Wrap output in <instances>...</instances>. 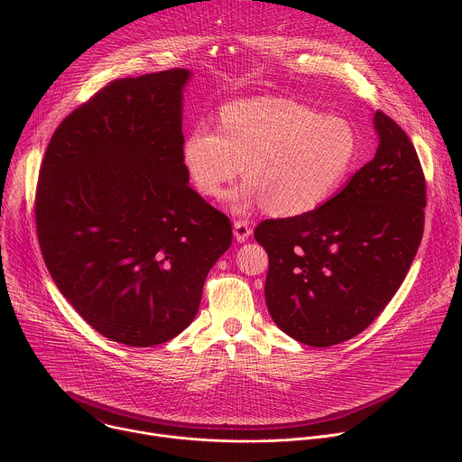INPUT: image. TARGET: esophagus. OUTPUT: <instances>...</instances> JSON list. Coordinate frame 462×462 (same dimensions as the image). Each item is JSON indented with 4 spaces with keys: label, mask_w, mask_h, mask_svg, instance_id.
Returning <instances> with one entry per match:
<instances>
[{
    "label": "esophagus",
    "mask_w": 462,
    "mask_h": 462,
    "mask_svg": "<svg viewBox=\"0 0 462 462\" xmlns=\"http://www.w3.org/2000/svg\"><path fill=\"white\" fill-rule=\"evenodd\" d=\"M250 234H252V230H250L248 221H245V219L234 221V236H236L237 243H245L250 237Z\"/></svg>",
    "instance_id": "obj_1"
}]
</instances>
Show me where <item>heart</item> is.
<instances>
[{
	"mask_svg": "<svg viewBox=\"0 0 462 462\" xmlns=\"http://www.w3.org/2000/svg\"><path fill=\"white\" fill-rule=\"evenodd\" d=\"M221 134L197 125L182 143V164L205 197H217L243 171L246 180L226 195L236 212L267 207L273 216L294 217L327 203L358 161V137L338 116L274 97L226 104Z\"/></svg>",
	"mask_w": 462,
	"mask_h": 462,
	"instance_id": "b5f03b06",
	"label": "heart"
}]
</instances>
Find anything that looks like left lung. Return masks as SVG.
I'll use <instances>...</instances> for the list:
<instances>
[{
	"mask_svg": "<svg viewBox=\"0 0 462 462\" xmlns=\"http://www.w3.org/2000/svg\"><path fill=\"white\" fill-rule=\"evenodd\" d=\"M378 148L319 208L267 219L254 237L269 254L265 300L291 338L331 347L356 335L402 285L424 232L426 182L402 127L376 111Z\"/></svg>",
	"mask_w": 462,
	"mask_h": 462,
	"instance_id": "1",
	"label": "left lung"
}]
</instances>
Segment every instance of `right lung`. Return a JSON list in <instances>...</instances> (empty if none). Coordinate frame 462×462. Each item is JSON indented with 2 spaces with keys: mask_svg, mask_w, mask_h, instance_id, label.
I'll use <instances>...</instances> for the list:
<instances>
[{
  "mask_svg": "<svg viewBox=\"0 0 462 462\" xmlns=\"http://www.w3.org/2000/svg\"><path fill=\"white\" fill-rule=\"evenodd\" d=\"M188 69L120 79L56 127L36 188L45 265L102 337L164 344L193 321L232 245L230 219L182 164Z\"/></svg>",
  "mask_w": 462,
  "mask_h": 462,
  "instance_id": "right-lung-1",
  "label": "right lung"
}]
</instances>
